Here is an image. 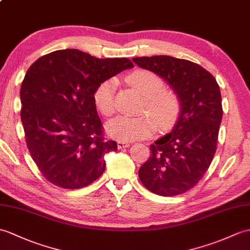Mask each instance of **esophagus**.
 Returning a JSON list of instances; mask_svg holds the SVG:
<instances>
[{"instance_id": "34e87169", "label": "esophagus", "mask_w": 250, "mask_h": 250, "mask_svg": "<svg viewBox=\"0 0 250 250\" xmlns=\"http://www.w3.org/2000/svg\"><path fill=\"white\" fill-rule=\"evenodd\" d=\"M117 147H118V149L127 148V147H130V143L124 142V141H118V142H117Z\"/></svg>"}]
</instances>
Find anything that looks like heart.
I'll return each instance as SVG.
<instances>
[{"label":"heart","mask_w":250,"mask_h":250,"mask_svg":"<svg viewBox=\"0 0 250 250\" xmlns=\"http://www.w3.org/2000/svg\"><path fill=\"white\" fill-rule=\"evenodd\" d=\"M130 84L144 98L141 113L147 114L138 117L115 118L106 125L109 136L124 142L147 138L154 132L168 131L176 125L179 118L181 104L175 92L166 90L163 79L156 73L138 69L127 77ZM117 80L111 78L104 80L94 91V102L104 116H112L115 112V92Z\"/></svg>","instance_id":"obj_1"}]
</instances>
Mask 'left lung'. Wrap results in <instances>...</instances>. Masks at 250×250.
<instances>
[{
  "label": "left lung",
  "instance_id": "1",
  "mask_svg": "<svg viewBox=\"0 0 250 250\" xmlns=\"http://www.w3.org/2000/svg\"><path fill=\"white\" fill-rule=\"evenodd\" d=\"M132 61L163 78L181 104L172 131L150 146L139 179L156 195L183 194L200 181L215 154L223 118L219 86L210 72L188 60L156 55Z\"/></svg>",
  "mask_w": 250,
  "mask_h": 250
}]
</instances>
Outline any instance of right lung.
<instances>
[{"label": "right lung", "mask_w": 250, "mask_h": 250, "mask_svg": "<svg viewBox=\"0 0 250 250\" xmlns=\"http://www.w3.org/2000/svg\"><path fill=\"white\" fill-rule=\"evenodd\" d=\"M133 67L129 59H97L66 49L28 68L20 115L28 151L49 182L82 188L105 170L104 155L117 151V144L103 136L94 91L102 81Z\"/></svg>", "instance_id": "add662e5"}]
</instances>
